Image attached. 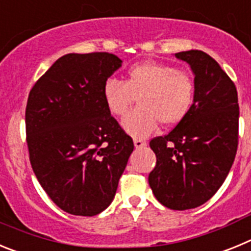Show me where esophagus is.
I'll return each instance as SVG.
<instances>
[{
  "mask_svg": "<svg viewBox=\"0 0 251 251\" xmlns=\"http://www.w3.org/2000/svg\"><path fill=\"white\" fill-rule=\"evenodd\" d=\"M145 146H147V141H146V139L134 138V147H136V148H143Z\"/></svg>",
  "mask_w": 251,
  "mask_h": 251,
  "instance_id": "34e87169",
  "label": "esophagus"
}]
</instances>
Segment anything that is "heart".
<instances>
[{
  "label": "heart",
  "instance_id": "b5f03b06",
  "mask_svg": "<svg viewBox=\"0 0 251 251\" xmlns=\"http://www.w3.org/2000/svg\"><path fill=\"white\" fill-rule=\"evenodd\" d=\"M103 97L108 110L115 117H123L138 98L139 105L126 115L123 128L133 137H147L158 123L170 128L185 121L194 105L196 84L185 70L146 61L130 66L124 81L108 79Z\"/></svg>",
  "mask_w": 251,
  "mask_h": 251
}]
</instances>
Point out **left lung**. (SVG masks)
Returning a JSON list of instances; mask_svg holds the SVG:
<instances>
[{"label": "left lung", "instance_id": "left-lung-1", "mask_svg": "<svg viewBox=\"0 0 251 251\" xmlns=\"http://www.w3.org/2000/svg\"><path fill=\"white\" fill-rule=\"evenodd\" d=\"M195 74L190 114L168 134L151 139L156 167L148 182L171 210H188L210 200L234 163L239 141V103L234 81L201 50L177 52Z\"/></svg>", "mask_w": 251, "mask_h": 251}]
</instances>
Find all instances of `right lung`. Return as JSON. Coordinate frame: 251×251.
<instances>
[{"instance_id":"add662e5","label":"right lung","mask_w":251,"mask_h":251,"mask_svg":"<svg viewBox=\"0 0 251 251\" xmlns=\"http://www.w3.org/2000/svg\"><path fill=\"white\" fill-rule=\"evenodd\" d=\"M121 65L109 52L66 54L28 94L31 167L48 196L69 214L105 210L134 148L103 97L104 83Z\"/></svg>"}]
</instances>
